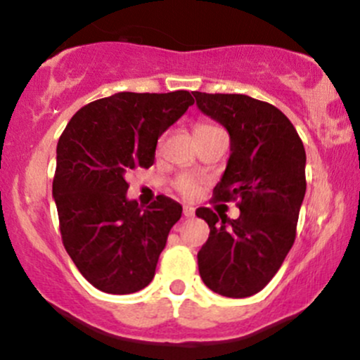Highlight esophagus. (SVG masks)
<instances>
[{"mask_svg": "<svg viewBox=\"0 0 360 360\" xmlns=\"http://www.w3.org/2000/svg\"><path fill=\"white\" fill-rule=\"evenodd\" d=\"M183 215L184 217H193L195 215V209L191 205H184L183 207Z\"/></svg>", "mask_w": 360, "mask_h": 360, "instance_id": "1", "label": "esophagus"}]
</instances>
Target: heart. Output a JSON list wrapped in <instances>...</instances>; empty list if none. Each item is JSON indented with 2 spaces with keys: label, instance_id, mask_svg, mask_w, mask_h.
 <instances>
[{
  "label": "heart",
  "instance_id": "heart-1",
  "mask_svg": "<svg viewBox=\"0 0 360 360\" xmlns=\"http://www.w3.org/2000/svg\"><path fill=\"white\" fill-rule=\"evenodd\" d=\"M217 131H221V129H219V127H215V126H212V124L200 122V124H196V126H195V138H202V136L212 134V132H217ZM174 188H176V190L184 196H193L196 193L195 181H193L191 177H188V176L179 177V179L174 183Z\"/></svg>",
  "mask_w": 360,
  "mask_h": 360
}]
</instances>
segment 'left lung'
<instances>
[{
    "label": "left lung",
    "mask_w": 360,
    "mask_h": 360,
    "mask_svg": "<svg viewBox=\"0 0 360 360\" xmlns=\"http://www.w3.org/2000/svg\"><path fill=\"white\" fill-rule=\"evenodd\" d=\"M196 105L226 127L231 155L215 202H234L240 217L200 207L209 224L198 271L212 291L229 298L259 293L274 278L297 236L305 196V148L288 117L247 94L195 91Z\"/></svg>",
    "instance_id": "8db88e82"
}]
</instances>
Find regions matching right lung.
<instances>
[{
    "label": "right lung",
    "instance_id": "right-lung-1",
    "mask_svg": "<svg viewBox=\"0 0 360 360\" xmlns=\"http://www.w3.org/2000/svg\"><path fill=\"white\" fill-rule=\"evenodd\" d=\"M195 103L190 91L115 93L75 113L56 146L53 198L63 247L94 288L129 295L150 285L183 207L158 195L127 200L132 169L153 165L157 141Z\"/></svg>",
    "mask_w": 360,
    "mask_h": 360
}]
</instances>
